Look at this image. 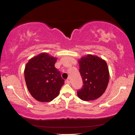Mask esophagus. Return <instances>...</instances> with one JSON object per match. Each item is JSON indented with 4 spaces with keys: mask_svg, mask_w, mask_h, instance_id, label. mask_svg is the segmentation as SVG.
I'll return each mask as SVG.
<instances>
[{
    "mask_svg": "<svg viewBox=\"0 0 135 135\" xmlns=\"http://www.w3.org/2000/svg\"><path fill=\"white\" fill-rule=\"evenodd\" d=\"M70 80L68 79L66 80L65 81V84H70Z\"/></svg>",
    "mask_w": 135,
    "mask_h": 135,
    "instance_id": "34e87169",
    "label": "esophagus"
}]
</instances>
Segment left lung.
Returning a JSON list of instances; mask_svg holds the SVG:
<instances>
[{
  "label": "left lung",
  "mask_w": 135,
  "mask_h": 135,
  "mask_svg": "<svg viewBox=\"0 0 135 135\" xmlns=\"http://www.w3.org/2000/svg\"><path fill=\"white\" fill-rule=\"evenodd\" d=\"M83 86L77 91L80 99L89 101L98 99L107 89L109 79L108 65L104 59L88 54L78 60Z\"/></svg>",
  "instance_id": "obj_1"
}]
</instances>
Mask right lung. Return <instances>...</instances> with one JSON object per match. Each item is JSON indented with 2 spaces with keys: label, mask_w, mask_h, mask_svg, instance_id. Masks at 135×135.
Here are the masks:
<instances>
[{
  "label": "right lung",
  "mask_w": 135,
  "mask_h": 135,
  "mask_svg": "<svg viewBox=\"0 0 135 135\" xmlns=\"http://www.w3.org/2000/svg\"><path fill=\"white\" fill-rule=\"evenodd\" d=\"M57 58L43 52L29 59L24 69L27 89L35 99L52 101L59 94L64 80L55 67Z\"/></svg>",
  "instance_id": "add662e5"
}]
</instances>
